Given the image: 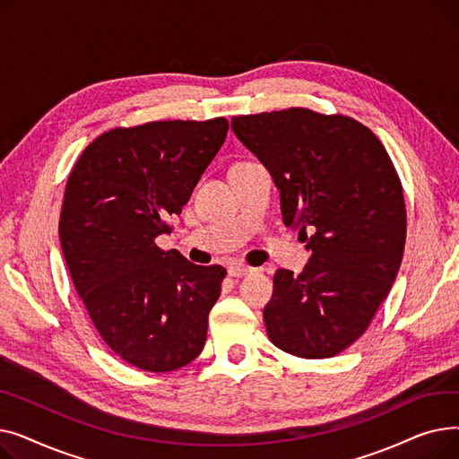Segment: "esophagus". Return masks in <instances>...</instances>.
<instances>
[{"instance_id": "1", "label": "esophagus", "mask_w": 459, "mask_h": 459, "mask_svg": "<svg viewBox=\"0 0 459 459\" xmlns=\"http://www.w3.org/2000/svg\"><path fill=\"white\" fill-rule=\"evenodd\" d=\"M255 270L249 268V266H242V264H232V266H229V275L230 277H247L251 275Z\"/></svg>"}]
</instances>
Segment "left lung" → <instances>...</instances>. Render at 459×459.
Wrapping results in <instances>:
<instances>
[{"label":"left lung","instance_id":"8db88e82","mask_svg":"<svg viewBox=\"0 0 459 459\" xmlns=\"http://www.w3.org/2000/svg\"><path fill=\"white\" fill-rule=\"evenodd\" d=\"M230 126L270 171L284 225L312 253L299 275H273L270 341L303 359L341 353L367 331L400 270L407 221L394 165L344 115L290 108L232 117Z\"/></svg>","mask_w":459,"mask_h":459}]
</instances>
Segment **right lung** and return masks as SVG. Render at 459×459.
Returning <instances> with one entry per match:
<instances>
[{
	"label": "right lung",
	"mask_w": 459,
	"mask_h": 459,
	"mask_svg": "<svg viewBox=\"0 0 459 459\" xmlns=\"http://www.w3.org/2000/svg\"><path fill=\"white\" fill-rule=\"evenodd\" d=\"M229 120H160L96 137L68 177L59 239L104 342L135 368L171 372L206 342L225 268L197 266L156 238L171 232Z\"/></svg>",
	"instance_id": "add662e5"
}]
</instances>
